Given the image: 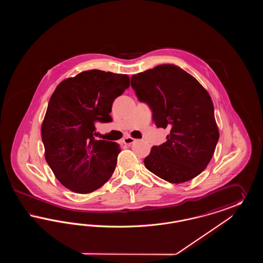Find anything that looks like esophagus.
<instances>
[{"label": "esophagus", "mask_w": 263, "mask_h": 263, "mask_svg": "<svg viewBox=\"0 0 263 263\" xmlns=\"http://www.w3.org/2000/svg\"><path fill=\"white\" fill-rule=\"evenodd\" d=\"M135 141H136V140H135L134 138L130 137V136H127V137L123 139V143H124L125 145H131V144H133Z\"/></svg>", "instance_id": "34e87169"}]
</instances>
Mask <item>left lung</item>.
Here are the masks:
<instances>
[{"instance_id": "1", "label": "left lung", "mask_w": 263, "mask_h": 263, "mask_svg": "<svg viewBox=\"0 0 263 263\" xmlns=\"http://www.w3.org/2000/svg\"><path fill=\"white\" fill-rule=\"evenodd\" d=\"M138 100L149 105L155 124L170 129L166 142L154 146L145 166L171 183L200 175L219 140L212 100L199 82L178 66L165 64L131 77Z\"/></svg>"}]
</instances>
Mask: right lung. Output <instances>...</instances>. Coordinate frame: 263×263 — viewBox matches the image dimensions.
Returning <instances> with one entry per match:
<instances>
[{
	"instance_id": "right-lung-1",
	"label": "right lung",
	"mask_w": 263,
	"mask_h": 263,
	"mask_svg": "<svg viewBox=\"0 0 263 263\" xmlns=\"http://www.w3.org/2000/svg\"><path fill=\"white\" fill-rule=\"evenodd\" d=\"M128 87L127 75L90 70L63 81L51 96L41 136L46 162L65 187L89 193L112 175L120 146L96 139V124L112 121L113 101Z\"/></svg>"
}]
</instances>
